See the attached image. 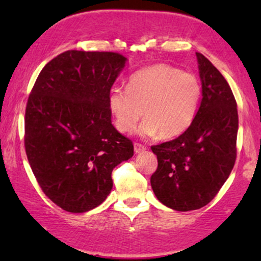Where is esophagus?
Masks as SVG:
<instances>
[{"label": "esophagus", "instance_id": "obj_1", "mask_svg": "<svg viewBox=\"0 0 261 261\" xmlns=\"http://www.w3.org/2000/svg\"><path fill=\"white\" fill-rule=\"evenodd\" d=\"M134 149H135V153H142V152L146 151V147L143 145H140V143H135Z\"/></svg>", "mask_w": 261, "mask_h": 261}]
</instances>
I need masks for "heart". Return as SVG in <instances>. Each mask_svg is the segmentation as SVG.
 I'll use <instances>...</instances> for the list:
<instances>
[{"label": "heart", "mask_w": 261, "mask_h": 261, "mask_svg": "<svg viewBox=\"0 0 261 261\" xmlns=\"http://www.w3.org/2000/svg\"><path fill=\"white\" fill-rule=\"evenodd\" d=\"M202 88L194 73L167 64L142 68L128 77L126 89L114 88L108 106L120 133H133L142 116V136L174 139L196 118Z\"/></svg>", "instance_id": "obj_1"}]
</instances>
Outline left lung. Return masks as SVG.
I'll list each match as a JSON object with an SVG mask.
<instances>
[{"label": "left lung", "mask_w": 261, "mask_h": 261, "mask_svg": "<svg viewBox=\"0 0 261 261\" xmlns=\"http://www.w3.org/2000/svg\"><path fill=\"white\" fill-rule=\"evenodd\" d=\"M196 58L202 99L195 120L175 140L151 147L158 160L151 187L163 205L176 211L207 205L228 179L237 157L234 95L202 54L196 53Z\"/></svg>", "instance_id": "1"}]
</instances>
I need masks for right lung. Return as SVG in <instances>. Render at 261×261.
<instances>
[{
  "label": "right lung",
  "mask_w": 261,
  "mask_h": 261,
  "mask_svg": "<svg viewBox=\"0 0 261 261\" xmlns=\"http://www.w3.org/2000/svg\"><path fill=\"white\" fill-rule=\"evenodd\" d=\"M126 62L118 53L68 50L45 65L33 87L27 157L45 195L65 211L99 206L112 191L113 169L134 155L108 106Z\"/></svg>",
  "instance_id": "1"
}]
</instances>
